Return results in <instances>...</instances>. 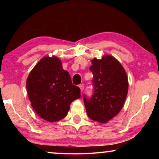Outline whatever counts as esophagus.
<instances>
[{
    "mask_svg": "<svg viewBox=\"0 0 159 159\" xmlns=\"http://www.w3.org/2000/svg\"><path fill=\"white\" fill-rule=\"evenodd\" d=\"M79 88H80V91H81V93H82V91H83V90H84V85H83V84H80Z\"/></svg>",
    "mask_w": 159,
    "mask_h": 159,
    "instance_id": "34e87169",
    "label": "esophagus"
}]
</instances>
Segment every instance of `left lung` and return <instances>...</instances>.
Segmentation results:
<instances>
[{
	"mask_svg": "<svg viewBox=\"0 0 159 159\" xmlns=\"http://www.w3.org/2000/svg\"><path fill=\"white\" fill-rule=\"evenodd\" d=\"M90 70L93 75V96L84 95V103L89 118L106 123L119 114L128 92L127 74L117 59L105 55L101 59L91 60Z\"/></svg>",
	"mask_w": 159,
	"mask_h": 159,
	"instance_id": "obj_1",
	"label": "left lung"
}]
</instances>
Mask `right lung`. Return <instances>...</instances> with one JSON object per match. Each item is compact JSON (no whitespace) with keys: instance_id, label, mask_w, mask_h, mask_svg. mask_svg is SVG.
<instances>
[{"instance_id":"add662e5","label":"right lung","mask_w":159,"mask_h":159,"mask_svg":"<svg viewBox=\"0 0 159 159\" xmlns=\"http://www.w3.org/2000/svg\"><path fill=\"white\" fill-rule=\"evenodd\" d=\"M26 84L34 111L50 122L64 118L71 102L81 96L80 88L72 84L56 56L43 57L30 73Z\"/></svg>"}]
</instances>
